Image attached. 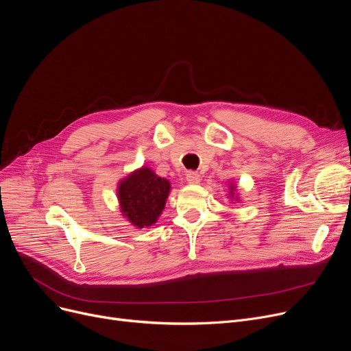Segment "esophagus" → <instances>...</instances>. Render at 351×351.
I'll use <instances>...</instances> for the list:
<instances>
[{
  "mask_svg": "<svg viewBox=\"0 0 351 351\" xmlns=\"http://www.w3.org/2000/svg\"><path fill=\"white\" fill-rule=\"evenodd\" d=\"M186 182H188V184H191V185L199 184V182H201V175L197 173V172H188L186 173Z\"/></svg>",
  "mask_w": 351,
  "mask_h": 351,
  "instance_id": "34e87169",
  "label": "esophagus"
}]
</instances>
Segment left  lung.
<instances>
[{
    "label": "left lung",
    "mask_w": 351,
    "mask_h": 351,
    "mask_svg": "<svg viewBox=\"0 0 351 351\" xmlns=\"http://www.w3.org/2000/svg\"><path fill=\"white\" fill-rule=\"evenodd\" d=\"M234 191H235V185H232V184H231V185H230V197H231L232 201H234V199H235V201H238V196H234V195H235V193H234Z\"/></svg>",
    "instance_id": "8db88e82"
}]
</instances>
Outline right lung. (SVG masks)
<instances>
[{
  "label": "right lung",
  "instance_id": "1",
  "mask_svg": "<svg viewBox=\"0 0 351 351\" xmlns=\"http://www.w3.org/2000/svg\"><path fill=\"white\" fill-rule=\"evenodd\" d=\"M171 182L142 166L119 182L117 197L123 217L136 228L154 225L165 208Z\"/></svg>",
  "mask_w": 351,
  "mask_h": 351
}]
</instances>
